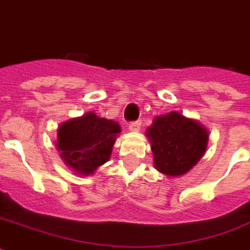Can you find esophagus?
Returning <instances> with one entry per match:
<instances>
[{
	"label": "esophagus",
	"mask_w": 250,
	"mask_h": 250,
	"mask_svg": "<svg viewBox=\"0 0 250 250\" xmlns=\"http://www.w3.org/2000/svg\"><path fill=\"white\" fill-rule=\"evenodd\" d=\"M140 125H142V123H140V121H134V123H130L129 130L131 131V133H138V131L140 130Z\"/></svg>",
	"instance_id": "1"
}]
</instances>
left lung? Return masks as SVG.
I'll return each mask as SVG.
<instances>
[{
  "label": "left lung",
  "instance_id": "left-lung-1",
  "mask_svg": "<svg viewBox=\"0 0 250 250\" xmlns=\"http://www.w3.org/2000/svg\"><path fill=\"white\" fill-rule=\"evenodd\" d=\"M146 137L153 152L154 168L168 177L189 172L203 157L208 144L207 127L177 111L154 117Z\"/></svg>",
  "mask_w": 250,
  "mask_h": 250
}]
</instances>
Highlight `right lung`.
Returning <instances> with one entry per match:
<instances>
[{
	"label": "right lung",
	"mask_w": 250,
	"mask_h": 250,
	"mask_svg": "<svg viewBox=\"0 0 250 250\" xmlns=\"http://www.w3.org/2000/svg\"><path fill=\"white\" fill-rule=\"evenodd\" d=\"M121 127L117 121L89 111L65 121L57 129L56 148L65 165L82 176H89L106 164Z\"/></svg>",
	"instance_id": "1"
}]
</instances>
